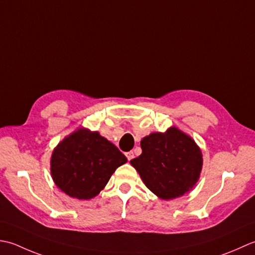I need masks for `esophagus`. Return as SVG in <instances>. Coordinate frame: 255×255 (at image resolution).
I'll return each mask as SVG.
<instances>
[{
  "mask_svg": "<svg viewBox=\"0 0 255 255\" xmlns=\"http://www.w3.org/2000/svg\"><path fill=\"white\" fill-rule=\"evenodd\" d=\"M127 157H128V160L133 159V158H134V153H133V152H128V153H127Z\"/></svg>",
  "mask_w": 255,
  "mask_h": 255,
  "instance_id": "esophagus-1",
  "label": "esophagus"
}]
</instances>
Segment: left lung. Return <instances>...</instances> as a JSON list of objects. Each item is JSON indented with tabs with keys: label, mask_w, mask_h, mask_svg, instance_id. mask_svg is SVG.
Here are the masks:
<instances>
[{
	"label": "left lung",
	"mask_w": 255,
	"mask_h": 255,
	"mask_svg": "<svg viewBox=\"0 0 255 255\" xmlns=\"http://www.w3.org/2000/svg\"><path fill=\"white\" fill-rule=\"evenodd\" d=\"M141 147L142 154L129 163L152 193L169 200L194 188L202 168V154L190 136L171 127L165 133L143 137Z\"/></svg>",
	"instance_id": "8db88e82"
}]
</instances>
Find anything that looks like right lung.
Wrapping results in <instances>:
<instances>
[{
  "instance_id": "add662e5",
  "label": "right lung",
  "mask_w": 255,
  "mask_h": 255,
  "mask_svg": "<svg viewBox=\"0 0 255 255\" xmlns=\"http://www.w3.org/2000/svg\"><path fill=\"white\" fill-rule=\"evenodd\" d=\"M128 158L99 132L78 128L54 149L50 173L56 186L72 198L91 199L105 188Z\"/></svg>"
}]
</instances>
